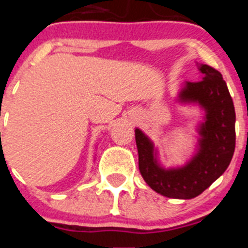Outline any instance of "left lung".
<instances>
[{
	"label": "left lung",
	"instance_id": "obj_1",
	"mask_svg": "<svg viewBox=\"0 0 248 248\" xmlns=\"http://www.w3.org/2000/svg\"><path fill=\"white\" fill-rule=\"evenodd\" d=\"M202 80L187 82L180 93L183 100L199 102L206 110L201 125L200 150L186 166L174 170L159 168L150 140L137 129L139 170L154 191L171 199H192L221 176L235 153L236 114L222 74L207 64L200 67Z\"/></svg>",
	"mask_w": 248,
	"mask_h": 248
}]
</instances>
